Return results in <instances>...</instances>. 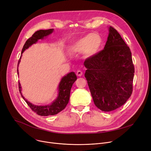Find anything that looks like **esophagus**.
<instances>
[{
    "instance_id": "1",
    "label": "esophagus",
    "mask_w": 151,
    "mask_h": 151,
    "mask_svg": "<svg viewBox=\"0 0 151 151\" xmlns=\"http://www.w3.org/2000/svg\"><path fill=\"white\" fill-rule=\"evenodd\" d=\"M76 75L78 76H81L83 75V71L81 70H78L76 71Z\"/></svg>"
}]
</instances>
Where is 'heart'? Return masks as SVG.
<instances>
[{
  "mask_svg": "<svg viewBox=\"0 0 151 151\" xmlns=\"http://www.w3.org/2000/svg\"><path fill=\"white\" fill-rule=\"evenodd\" d=\"M102 45V38L100 35L92 33L86 35L71 45L69 51L75 54L83 52L87 57H92L100 51Z\"/></svg>",
  "mask_w": 151,
  "mask_h": 151,
  "instance_id": "obj_1",
  "label": "heart"
}]
</instances>
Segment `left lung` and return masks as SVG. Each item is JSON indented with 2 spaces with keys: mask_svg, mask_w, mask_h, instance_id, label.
Masks as SVG:
<instances>
[{
  "mask_svg": "<svg viewBox=\"0 0 151 151\" xmlns=\"http://www.w3.org/2000/svg\"><path fill=\"white\" fill-rule=\"evenodd\" d=\"M85 78L94 104L108 112L122 106L133 92L134 68L130 47L109 26L104 49L87 58Z\"/></svg>",
  "mask_w": 151,
  "mask_h": 151,
  "instance_id": "left-lung-1",
  "label": "left lung"
}]
</instances>
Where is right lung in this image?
Wrapping results in <instances>:
<instances>
[{"instance_id": "1", "label": "right lung", "mask_w": 151, "mask_h": 151, "mask_svg": "<svg viewBox=\"0 0 151 151\" xmlns=\"http://www.w3.org/2000/svg\"><path fill=\"white\" fill-rule=\"evenodd\" d=\"M52 31L53 29H50L47 30H39L35 32L32 35L31 37L27 40V41L26 42L24 45L23 46L21 54H22V52L24 51V50L27 49L32 45L38 41V40L42 39L44 38V37L50 35L52 32ZM21 57H20L18 60V64L21 60ZM17 71H18V69ZM76 76L74 72L69 73L66 76L63 77L62 79V80L59 85V96L58 99L54 102H52V104H51V105H50L36 106L27 101V100H26L24 97L22 96V93L21 92V88L19 83H18L19 91L23 99L26 101L27 104L30 108V109L32 110L34 112L36 113V114H37L39 116H42L55 115L60 112L61 111H62L68 104L70 99L71 88V87H72L73 84L76 80Z\"/></svg>"}]
</instances>
